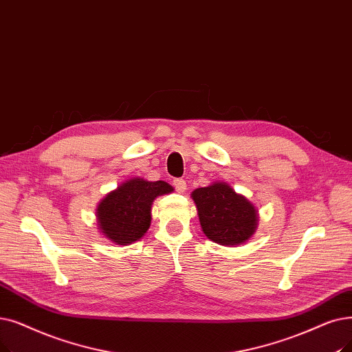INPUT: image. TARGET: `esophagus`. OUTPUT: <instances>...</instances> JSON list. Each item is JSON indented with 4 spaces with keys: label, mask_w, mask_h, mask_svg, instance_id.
<instances>
[{
    "label": "esophagus",
    "mask_w": 352,
    "mask_h": 352,
    "mask_svg": "<svg viewBox=\"0 0 352 352\" xmlns=\"http://www.w3.org/2000/svg\"><path fill=\"white\" fill-rule=\"evenodd\" d=\"M173 186L175 187V190H177L178 192H184V191L187 190L186 181H184V179H181V178H175V179L173 181Z\"/></svg>",
    "instance_id": "34e87169"
}]
</instances>
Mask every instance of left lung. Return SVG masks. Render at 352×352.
Masks as SVG:
<instances>
[{
  "instance_id": "1",
  "label": "left lung",
  "mask_w": 352,
  "mask_h": 352,
  "mask_svg": "<svg viewBox=\"0 0 352 352\" xmlns=\"http://www.w3.org/2000/svg\"><path fill=\"white\" fill-rule=\"evenodd\" d=\"M201 230L211 241L221 246H239L256 233L258 212L246 197L237 194L230 184L216 181L191 192Z\"/></svg>"
}]
</instances>
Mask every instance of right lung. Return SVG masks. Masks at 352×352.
<instances>
[{
  "mask_svg": "<svg viewBox=\"0 0 352 352\" xmlns=\"http://www.w3.org/2000/svg\"><path fill=\"white\" fill-rule=\"evenodd\" d=\"M165 181H148L133 177L106 194L96 207V223L103 237L120 246H128L148 232L151 207L157 197L173 192Z\"/></svg>",
  "mask_w": 352,
  "mask_h": 352,
  "instance_id": "obj_1",
  "label": "right lung"
}]
</instances>
